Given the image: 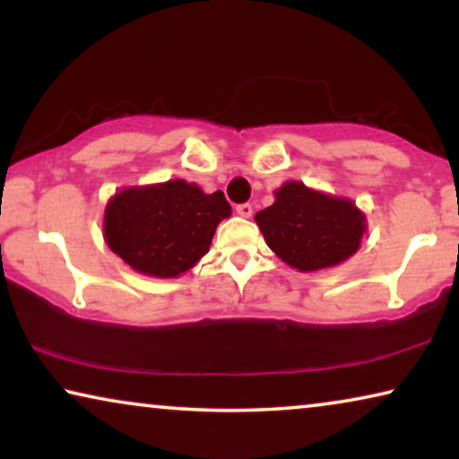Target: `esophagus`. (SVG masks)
Returning a JSON list of instances; mask_svg holds the SVG:
<instances>
[{"label": "esophagus", "mask_w": 459, "mask_h": 459, "mask_svg": "<svg viewBox=\"0 0 459 459\" xmlns=\"http://www.w3.org/2000/svg\"><path fill=\"white\" fill-rule=\"evenodd\" d=\"M237 214L243 216V218H249L254 214V208H251V204H238L237 205Z\"/></svg>", "instance_id": "esophagus-1"}]
</instances>
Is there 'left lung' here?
<instances>
[{
	"label": "left lung",
	"instance_id": "obj_1",
	"mask_svg": "<svg viewBox=\"0 0 459 459\" xmlns=\"http://www.w3.org/2000/svg\"><path fill=\"white\" fill-rule=\"evenodd\" d=\"M268 247L301 273L328 268L353 255L364 235V214L350 199H337L285 183L270 208L257 212Z\"/></svg>",
	"mask_w": 459,
	"mask_h": 459
}]
</instances>
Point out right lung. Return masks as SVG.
<instances>
[{"label": "right lung", "instance_id": "obj_1", "mask_svg": "<svg viewBox=\"0 0 459 459\" xmlns=\"http://www.w3.org/2000/svg\"><path fill=\"white\" fill-rule=\"evenodd\" d=\"M230 216L222 191L185 180L125 189L106 208V241L137 273L177 276L208 254L218 222Z\"/></svg>", "mask_w": 459, "mask_h": 459}]
</instances>
